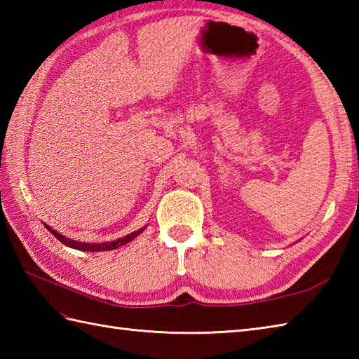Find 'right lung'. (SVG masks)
I'll return each mask as SVG.
<instances>
[{
    "mask_svg": "<svg viewBox=\"0 0 359 359\" xmlns=\"http://www.w3.org/2000/svg\"><path fill=\"white\" fill-rule=\"evenodd\" d=\"M46 228H48V230L55 236V238L60 241V242H63L65 245H67V247H71V248H75V250H81V251H109V250H116V248H118V247H121V245H125V243H129L131 241H134L137 236L139 234H142L143 233V230L144 228H147V225H144L143 228H140V230H137V231H133V233H129V234H126L125 238H120V239H116V241H112V242H102V243H89V242H79V241H72V239H69V238H66V236H63V234H60L58 231H55V230H52V228L49 226V225H44Z\"/></svg>",
    "mask_w": 359,
    "mask_h": 359,
    "instance_id": "add662e5",
    "label": "right lung"
}]
</instances>
